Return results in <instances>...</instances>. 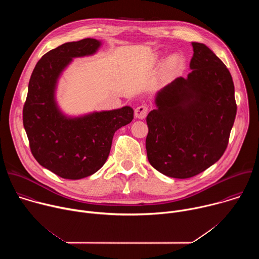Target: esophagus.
Wrapping results in <instances>:
<instances>
[{
    "instance_id": "1",
    "label": "esophagus",
    "mask_w": 259,
    "mask_h": 259,
    "mask_svg": "<svg viewBox=\"0 0 259 259\" xmlns=\"http://www.w3.org/2000/svg\"><path fill=\"white\" fill-rule=\"evenodd\" d=\"M134 116L138 120H143L147 116V107L145 105H140L135 108Z\"/></svg>"
}]
</instances>
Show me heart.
Here are the masks:
<instances>
[{
	"instance_id": "obj_1",
	"label": "heart",
	"mask_w": 259,
	"mask_h": 259,
	"mask_svg": "<svg viewBox=\"0 0 259 259\" xmlns=\"http://www.w3.org/2000/svg\"><path fill=\"white\" fill-rule=\"evenodd\" d=\"M155 60H160V54L155 56ZM187 61L180 54H173L167 57L160 65L158 71V80L161 83H167L172 81L173 79L177 78L186 69Z\"/></svg>"
}]
</instances>
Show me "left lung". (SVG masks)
<instances>
[{
  "mask_svg": "<svg viewBox=\"0 0 259 259\" xmlns=\"http://www.w3.org/2000/svg\"><path fill=\"white\" fill-rule=\"evenodd\" d=\"M192 46V71L158 91L156 108L146 117L149 162L162 174L180 179L221 158L237 114L231 72L205 44Z\"/></svg>",
  "mask_w": 259,
  "mask_h": 259,
  "instance_id": "left-lung-1",
  "label": "left lung"
}]
</instances>
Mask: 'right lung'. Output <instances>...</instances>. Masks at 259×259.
Returning <instances> with one entry per match:
<instances>
[{
	"label": "right lung",
	"mask_w": 259,
	"mask_h": 259,
	"mask_svg": "<svg viewBox=\"0 0 259 259\" xmlns=\"http://www.w3.org/2000/svg\"><path fill=\"white\" fill-rule=\"evenodd\" d=\"M101 41L68 42L46 53L35 64L23 106V126L30 151L44 168L65 179H81L106 162L115 132L133 120L123 106L80 116L64 114L56 100L58 81L73 58L94 55Z\"/></svg>",
	"instance_id": "right-lung-1"
}]
</instances>
